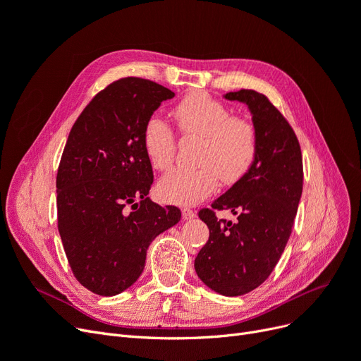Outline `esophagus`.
I'll return each mask as SVG.
<instances>
[{
    "mask_svg": "<svg viewBox=\"0 0 361 361\" xmlns=\"http://www.w3.org/2000/svg\"><path fill=\"white\" fill-rule=\"evenodd\" d=\"M182 218L183 220H192V218H195V212L192 209H190V207H183Z\"/></svg>",
    "mask_w": 361,
    "mask_h": 361,
    "instance_id": "esophagus-1",
    "label": "esophagus"
}]
</instances>
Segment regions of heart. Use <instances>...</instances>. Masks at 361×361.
Here are the masks:
<instances>
[{"mask_svg":"<svg viewBox=\"0 0 361 361\" xmlns=\"http://www.w3.org/2000/svg\"><path fill=\"white\" fill-rule=\"evenodd\" d=\"M173 117L183 135L200 137L199 167L174 169L158 183L162 200L195 204L209 197L220 180L231 185L243 180L259 154V133L251 120L232 116V110L209 94L194 92L173 108ZM145 154L157 170L169 169L176 155V135L162 118H147L141 137Z\"/></svg>","mask_w":361,"mask_h":361,"instance_id":"heart-1","label":"heart"}]
</instances>
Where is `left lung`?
I'll return each instance as SVG.
<instances>
[{
  "label": "left lung",
  "instance_id": "1",
  "mask_svg": "<svg viewBox=\"0 0 361 361\" xmlns=\"http://www.w3.org/2000/svg\"><path fill=\"white\" fill-rule=\"evenodd\" d=\"M248 105L259 133V154L247 176L209 207L199 211L209 239L194 260L207 288L238 297L259 288L276 268L292 232L302 192V155L292 126L265 94L256 90L226 93ZM228 209L236 224L220 221Z\"/></svg>",
  "mask_w": 361,
  "mask_h": 361
}]
</instances>
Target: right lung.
Instances as JSON below:
<instances>
[{"label":"right lung","instance_id":"obj_1","mask_svg":"<svg viewBox=\"0 0 361 361\" xmlns=\"http://www.w3.org/2000/svg\"><path fill=\"white\" fill-rule=\"evenodd\" d=\"M173 96L128 76L97 93L71 129L57 171L59 232L75 279L93 293L134 285L150 243L180 220L179 207L147 197L154 170L141 141L147 118Z\"/></svg>","mask_w":361,"mask_h":361}]
</instances>
